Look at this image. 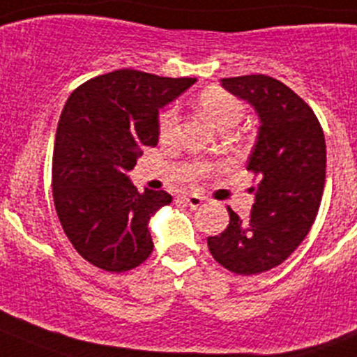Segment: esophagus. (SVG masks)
<instances>
[{"label":"esophagus","instance_id":"1","mask_svg":"<svg viewBox=\"0 0 357 357\" xmlns=\"http://www.w3.org/2000/svg\"><path fill=\"white\" fill-rule=\"evenodd\" d=\"M182 202H184L188 206H191V208H198V206L203 203V196H199V195H184V196H182Z\"/></svg>","mask_w":357,"mask_h":357}]
</instances>
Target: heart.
I'll use <instances>...</instances> for the list:
<instances>
[{
  "label": "heart",
  "mask_w": 357,
  "mask_h": 357,
  "mask_svg": "<svg viewBox=\"0 0 357 357\" xmlns=\"http://www.w3.org/2000/svg\"><path fill=\"white\" fill-rule=\"evenodd\" d=\"M198 107L219 130H231L233 126L242 121L245 114V107L242 101L231 93L220 89V87H206L198 94ZM178 130V114L175 108H166L158 117L159 138L162 142H169L175 138Z\"/></svg>",
  "instance_id": "b5f03b06"
}]
</instances>
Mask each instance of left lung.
<instances>
[{"mask_svg":"<svg viewBox=\"0 0 357 357\" xmlns=\"http://www.w3.org/2000/svg\"><path fill=\"white\" fill-rule=\"evenodd\" d=\"M222 87L249 101L259 115L247 169L257 175L249 219L229 206V224L208 236L213 259L238 275H256L287 259L310 231L326 178V142L314 110L268 75L222 79Z\"/></svg>","mask_w":357,"mask_h":357,"instance_id":"1","label":"left lung"}]
</instances>
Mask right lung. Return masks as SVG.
Segmentation results:
<instances>
[{
	"label": "right lung",
	"mask_w": 357,
	"mask_h": 357,
	"mask_svg": "<svg viewBox=\"0 0 357 357\" xmlns=\"http://www.w3.org/2000/svg\"><path fill=\"white\" fill-rule=\"evenodd\" d=\"M195 82L115 70L68 98L54 144V206L71 245L94 266L121 273L151 256L149 219L172 196L138 192L126 173L142 149L158 145L159 108Z\"/></svg>",
	"instance_id": "add662e5"
}]
</instances>
